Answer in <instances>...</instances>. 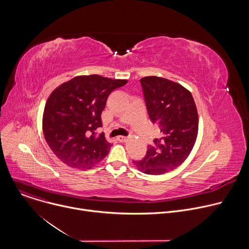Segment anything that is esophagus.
Masks as SVG:
<instances>
[{
	"label": "esophagus",
	"mask_w": 249,
	"mask_h": 249,
	"mask_svg": "<svg viewBox=\"0 0 249 249\" xmlns=\"http://www.w3.org/2000/svg\"><path fill=\"white\" fill-rule=\"evenodd\" d=\"M128 137H124V136H118L117 137V141L120 142V143H124V142H127L128 141Z\"/></svg>",
	"instance_id": "esophagus-1"
}]
</instances>
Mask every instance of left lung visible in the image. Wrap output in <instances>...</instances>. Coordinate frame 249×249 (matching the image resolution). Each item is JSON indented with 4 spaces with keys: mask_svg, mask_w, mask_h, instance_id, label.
Listing matches in <instances>:
<instances>
[{
    "mask_svg": "<svg viewBox=\"0 0 249 249\" xmlns=\"http://www.w3.org/2000/svg\"><path fill=\"white\" fill-rule=\"evenodd\" d=\"M149 116L160 126L146 157L133 161L142 172L160 175L178 167L190 155L198 135L199 117L191 92L178 83L150 76L142 78Z\"/></svg>",
    "mask_w": 249,
    "mask_h": 249,
    "instance_id": "obj_1",
    "label": "left lung"
}]
</instances>
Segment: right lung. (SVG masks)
Returning <instances> with one entry per match:
<instances>
[{"label":"right lung","mask_w":249,"mask_h":249,"mask_svg":"<svg viewBox=\"0 0 249 249\" xmlns=\"http://www.w3.org/2000/svg\"><path fill=\"white\" fill-rule=\"evenodd\" d=\"M127 80L99 75L78 76L57 87L49 95L42 117V129L48 146L65 164L89 169L108 155L111 143L104 134L101 112L112 90Z\"/></svg>","instance_id":"1"}]
</instances>
